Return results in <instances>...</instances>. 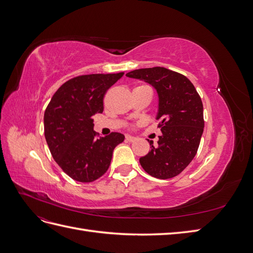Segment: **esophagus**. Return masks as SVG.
<instances>
[{
	"label": "esophagus",
	"instance_id": "1",
	"mask_svg": "<svg viewBox=\"0 0 253 253\" xmlns=\"http://www.w3.org/2000/svg\"><path fill=\"white\" fill-rule=\"evenodd\" d=\"M126 139L127 141H129V142H133V141H136V140H137L136 137L129 136V135H126Z\"/></svg>",
	"mask_w": 253,
	"mask_h": 253
}]
</instances>
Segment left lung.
<instances>
[{
	"label": "left lung",
	"instance_id": "8db88e82",
	"mask_svg": "<svg viewBox=\"0 0 253 253\" xmlns=\"http://www.w3.org/2000/svg\"><path fill=\"white\" fill-rule=\"evenodd\" d=\"M127 77L148 82L158 94L156 119L163 135L157 145L140 157L143 170L159 179L172 178L186 169L196 155L204 132L202 99L186 76L165 67L140 68Z\"/></svg>",
	"mask_w": 253,
	"mask_h": 253
}]
</instances>
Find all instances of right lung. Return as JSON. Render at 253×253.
Masks as SVG:
<instances>
[{
    "label": "right lung",
    "mask_w": 253,
    "mask_h": 253,
    "mask_svg": "<svg viewBox=\"0 0 253 253\" xmlns=\"http://www.w3.org/2000/svg\"><path fill=\"white\" fill-rule=\"evenodd\" d=\"M125 73L82 75L66 81L53 94L44 113V134L59 167L80 182L98 179L108 171L113 151L125 140L121 133L97 138L93 117L103 112L104 95Z\"/></svg>",
    "instance_id": "obj_1"
}]
</instances>
